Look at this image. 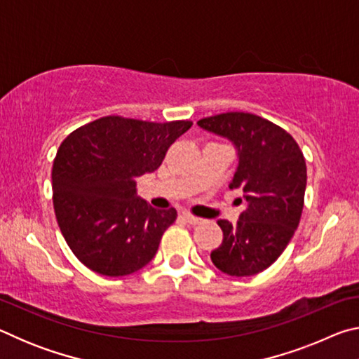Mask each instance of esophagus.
<instances>
[{"label": "esophagus", "instance_id": "esophagus-1", "mask_svg": "<svg viewBox=\"0 0 359 359\" xmlns=\"http://www.w3.org/2000/svg\"><path fill=\"white\" fill-rule=\"evenodd\" d=\"M184 218H185V222L187 223H190V224H201L204 220L203 218H199V217H194V215H191L190 212H184Z\"/></svg>", "mask_w": 359, "mask_h": 359}]
</instances>
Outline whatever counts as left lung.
Listing matches in <instances>:
<instances>
[{"instance_id":"8db88e82","label":"left lung","mask_w":359,"mask_h":359,"mask_svg":"<svg viewBox=\"0 0 359 359\" xmlns=\"http://www.w3.org/2000/svg\"><path fill=\"white\" fill-rule=\"evenodd\" d=\"M198 125L226 137L238 150L239 163L229 188L242 190L245 203L236 224L218 220L223 242L210 259L228 276H255L280 257L299 224L306 160L291 135L255 114H218Z\"/></svg>"}]
</instances>
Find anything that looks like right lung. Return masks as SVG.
Segmentation results:
<instances>
[{"instance_id":"right-lung-1","label":"right lung","mask_w":359,"mask_h":359,"mask_svg":"<svg viewBox=\"0 0 359 359\" xmlns=\"http://www.w3.org/2000/svg\"><path fill=\"white\" fill-rule=\"evenodd\" d=\"M188 120L102 117L65 139L52 169L53 209L65 241L101 276L133 274L155 257L177 210H156L137 196L136 179L156 171Z\"/></svg>"}]
</instances>
